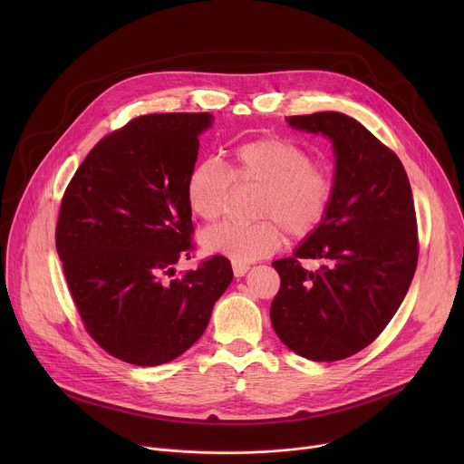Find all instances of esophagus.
<instances>
[{
	"mask_svg": "<svg viewBox=\"0 0 464 464\" xmlns=\"http://www.w3.org/2000/svg\"><path fill=\"white\" fill-rule=\"evenodd\" d=\"M249 270V264H244V262H233V274L235 277H244Z\"/></svg>",
	"mask_w": 464,
	"mask_h": 464,
	"instance_id": "34e87169",
	"label": "esophagus"
}]
</instances>
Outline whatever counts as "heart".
Returning <instances> with one entry per match:
<instances>
[{"label": "heart", "mask_w": 464, "mask_h": 464, "mask_svg": "<svg viewBox=\"0 0 464 464\" xmlns=\"http://www.w3.org/2000/svg\"><path fill=\"white\" fill-rule=\"evenodd\" d=\"M237 185L260 187L253 224L222 222L202 233L208 253L233 262H253L272 255L285 238L314 235L334 200V178L314 163L312 154L286 138H258L237 145L227 167L213 158L196 161L185 181L188 208L204 220L218 218Z\"/></svg>", "instance_id": "obj_1"}]
</instances>
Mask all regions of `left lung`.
Segmentation results:
<instances>
[{"label": "left lung", "mask_w": 464, "mask_h": 464, "mask_svg": "<svg viewBox=\"0 0 464 464\" xmlns=\"http://www.w3.org/2000/svg\"><path fill=\"white\" fill-rule=\"evenodd\" d=\"M286 121L333 141L334 200L294 256L274 262L281 288L270 317L288 349L336 362L371 345L408 294L419 260L411 185L399 156L356 119L319 111ZM301 257L324 266L308 273Z\"/></svg>", "instance_id": "1"}]
</instances>
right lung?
<instances>
[{
  "label": "right lung",
  "mask_w": 464,
  "mask_h": 464,
  "mask_svg": "<svg viewBox=\"0 0 464 464\" xmlns=\"http://www.w3.org/2000/svg\"><path fill=\"white\" fill-rule=\"evenodd\" d=\"M211 122L208 111L131 119L92 149L62 196L54 238L65 283L86 333L126 363L183 354L233 281L220 255L172 277L194 247L185 181Z\"/></svg>",
  "instance_id": "right-lung-1"
}]
</instances>
